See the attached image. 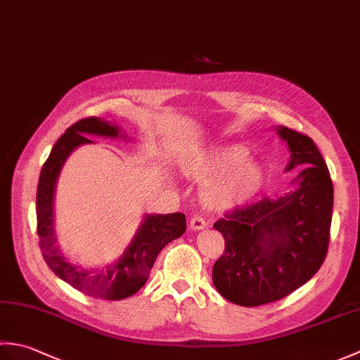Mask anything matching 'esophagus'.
<instances>
[{"label":"esophagus","instance_id":"34e87169","mask_svg":"<svg viewBox=\"0 0 360 360\" xmlns=\"http://www.w3.org/2000/svg\"><path fill=\"white\" fill-rule=\"evenodd\" d=\"M209 224L205 223V219L201 217H193L190 219V229H193V231H202V229L207 227Z\"/></svg>","mask_w":360,"mask_h":360}]
</instances>
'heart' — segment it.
I'll list each match as a JSON object with an SVG mask.
<instances>
[{
  "instance_id": "1",
  "label": "heart",
  "mask_w": 360,
  "mask_h": 360,
  "mask_svg": "<svg viewBox=\"0 0 360 360\" xmlns=\"http://www.w3.org/2000/svg\"><path fill=\"white\" fill-rule=\"evenodd\" d=\"M179 168L186 178L202 182L201 201L215 212L243 207L266 184L264 167L243 145H215L188 153Z\"/></svg>"
}]
</instances>
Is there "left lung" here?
<instances>
[{"instance_id": "8db88e82", "label": "left lung", "mask_w": 360, "mask_h": 360, "mask_svg": "<svg viewBox=\"0 0 360 360\" xmlns=\"http://www.w3.org/2000/svg\"><path fill=\"white\" fill-rule=\"evenodd\" d=\"M277 134L290 151L286 172L304 167L294 188L213 224L226 241L213 285L240 307L277 302L303 286L323 264L330 243L334 190L325 160L311 137L286 127H277Z\"/></svg>"}]
</instances>
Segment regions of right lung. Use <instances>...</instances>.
Here are the masks:
<instances>
[{"instance_id":"right-lung-1","label":"right lung","mask_w":360,"mask_h":360,"mask_svg":"<svg viewBox=\"0 0 360 360\" xmlns=\"http://www.w3.org/2000/svg\"><path fill=\"white\" fill-rule=\"evenodd\" d=\"M88 136L127 139L117 125L101 117L82 119L66 129L52 147L38 179L37 232L40 236L44 262L57 277L86 295L103 298V300H122L136 294L147 283L159 252L186 232V215L179 212L168 215H155V213L145 215L124 254L103 269H85L71 263L57 244L56 229H53V196H56L58 174L66 159L80 145L94 143L88 139Z\"/></svg>"}]
</instances>
